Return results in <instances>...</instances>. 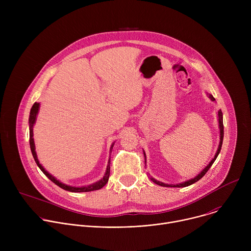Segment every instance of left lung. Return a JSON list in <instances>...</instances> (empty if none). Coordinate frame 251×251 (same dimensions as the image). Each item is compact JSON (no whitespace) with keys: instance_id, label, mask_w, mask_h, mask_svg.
I'll return each mask as SVG.
<instances>
[{"instance_id":"8db88e82","label":"left lung","mask_w":251,"mask_h":251,"mask_svg":"<svg viewBox=\"0 0 251 251\" xmlns=\"http://www.w3.org/2000/svg\"><path fill=\"white\" fill-rule=\"evenodd\" d=\"M208 97L210 98L211 101L216 100V99L213 98V96H212L211 94H208ZM219 122H220V130H221V142H220V145H219V149H218V151H217V153H216V156H214V158L211 160V162H210L196 177H194V178H192V180H189V181H187V182H185V183L178 184V185H167V184L161 183V182H159V181H156L155 178H153V177H151V180H152L155 184L160 185V186H162V187H175V188H184V187H188V186H191L192 184H195V183L198 182L199 180H201V178L205 175V173L208 171V169L212 166L213 162L216 161V159L218 158V156H219V154H220V152H221V149H222L223 140H224V120H223V112H222V110L219 111ZM144 156H145V154H144Z\"/></svg>"}]
</instances>
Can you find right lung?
Segmentation results:
<instances>
[{
	"label": "right lung",
	"instance_id": "add662e5",
	"mask_svg": "<svg viewBox=\"0 0 251 251\" xmlns=\"http://www.w3.org/2000/svg\"><path fill=\"white\" fill-rule=\"evenodd\" d=\"M39 108H40V103L35 102L31 109H30V113H29V119H28V123H29V146H30V150H31V154H32V157L35 161V163H37V165L39 166V168L42 170V172L50 178V180L54 183L55 185H57L59 188L65 190V191H68V192H73V193H83V192H91V191H96V190H100L101 188H103L107 182H108V178H109V175H110V159L108 161V166H107V169H106V173L103 176L102 180L96 182L95 184H92V185H89L87 187H81V188H75V187H70V186H67V185H64L62 183H60L59 181H57L56 178L54 176H52L50 174H49L45 169L44 167L40 164L39 160H38V157H37V154H35V151H34V142H33V138H32V126L35 122V118H37V115H38V112H39ZM113 147V145H112ZM111 147V148H112Z\"/></svg>",
	"mask_w": 251,
	"mask_h": 251
}]
</instances>
